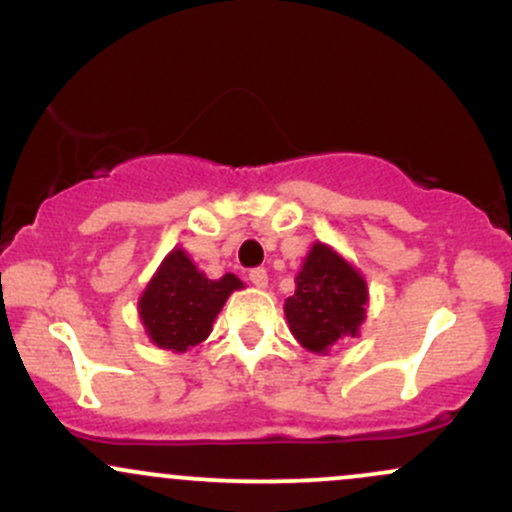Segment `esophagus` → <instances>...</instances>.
Listing matches in <instances>:
<instances>
[{"mask_svg":"<svg viewBox=\"0 0 512 512\" xmlns=\"http://www.w3.org/2000/svg\"><path fill=\"white\" fill-rule=\"evenodd\" d=\"M250 284L252 286H257V289H264V286H267V281H269V276H267V269H262V267H255V269H250Z\"/></svg>","mask_w":512,"mask_h":512,"instance_id":"1","label":"esophagus"}]
</instances>
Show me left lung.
<instances>
[{"instance_id":"left-lung-1","label":"left lung","mask_w":512,"mask_h":512,"mask_svg":"<svg viewBox=\"0 0 512 512\" xmlns=\"http://www.w3.org/2000/svg\"><path fill=\"white\" fill-rule=\"evenodd\" d=\"M366 279L330 245L315 243L296 276L284 313L293 337L313 354H327L342 339L358 337L366 320Z\"/></svg>"}]
</instances>
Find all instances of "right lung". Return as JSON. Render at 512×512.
<instances>
[{
    "label": "right lung",
    "instance_id": "1",
    "mask_svg": "<svg viewBox=\"0 0 512 512\" xmlns=\"http://www.w3.org/2000/svg\"><path fill=\"white\" fill-rule=\"evenodd\" d=\"M236 289H243L236 274L209 279L185 250L175 248L139 298V317L158 349L182 354L209 337L216 315Z\"/></svg>",
    "mask_w": 512,
    "mask_h": 512
}]
</instances>
